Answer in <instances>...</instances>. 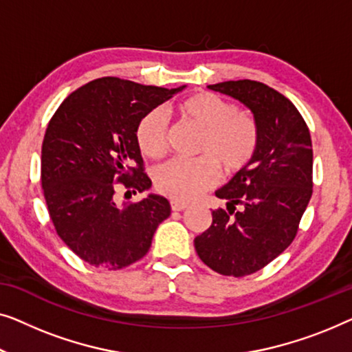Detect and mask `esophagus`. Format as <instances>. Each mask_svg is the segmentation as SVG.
I'll return each mask as SVG.
<instances>
[{
    "mask_svg": "<svg viewBox=\"0 0 352 352\" xmlns=\"http://www.w3.org/2000/svg\"><path fill=\"white\" fill-rule=\"evenodd\" d=\"M188 207V204H185V202L182 201H177V199H172L170 201V209L174 212H180V210H185Z\"/></svg>",
    "mask_w": 352,
    "mask_h": 352,
    "instance_id": "esophagus-1",
    "label": "esophagus"
}]
</instances>
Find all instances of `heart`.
I'll list each match as a JSON object with an SVG mask.
<instances>
[{"mask_svg":"<svg viewBox=\"0 0 352 352\" xmlns=\"http://www.w3.org/2000/svg\"><path fill=\"white\" fill-rule=\"evenodd\" d=\"M183 126L201 133L195 161H170L155 174L157 191L177 201H192L223 175L239 174L254 161L260 145L258 122L234 102L214 92H197L177 107ZM137 145L150 160H161L169 151V127L160 111H150L138 122Z\"/></svg>","mask_w":352,"mask_h":352,"instance_id":"obj_1","label":"heart"}]
</instances>
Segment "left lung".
I'll use <instances>...</instances> for the list:
<instances>
[{"label": "left lung", "instance_id": "1", "mask_svg": "<svg viewBox=\"0 0 352 352\" xmlns=\"http://www.w3.org/2000/svg\"><path fill=\"white\" fill-rule=\"evenodd\" d=\"M209 87L249 107L260 127L254 161L215 192L226 199V210H212V225L195 239L210 270L242 277L294 242L313 195V143L303 116L276 89L250 79Z\"/></svg>", "mask_w": 352, "mask_h": 352}]
</instances>
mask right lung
I'll return each mask as SVG.
<instances>
[{"instance_id":"add662e5","label":"right lung","mask_w":352,"mask_h":352,"mask_svg":"<svg viewBox=\"0 0 352 352\" xmlns=\"http://www.w3.org/2000/svg\"><path fill=\"white\" fill-rule=\"evenodd\" d=\"M185 86L166 89L113 76L72 92L49 121L41 148V186L57 234L79 258L116 271L150 250L170 215L166 197L118 204L151 180L137 145V126Z\"/></svg>"}]
</instances>
